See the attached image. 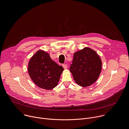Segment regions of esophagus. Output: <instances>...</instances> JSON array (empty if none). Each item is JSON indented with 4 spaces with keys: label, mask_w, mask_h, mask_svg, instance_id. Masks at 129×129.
Here are the masks:
<instances>
[{
    "label": "esophagus",
    "mask_w": 129,
    "mask_h": 129,
    "mask_svg": "<svg viewBox=\"0 0 129 129\" xmlns=\"http://www.w3.org/2000/svg\"><path fill=\"white\" fill-rule=\"evenodd\" d=\"M62 67H63V68L64 69H67V67H68L67 64H65V63L62 64Z\"/></svg>",
    "instance_id": "obj_1"
}]
</instances>
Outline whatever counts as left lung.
I'll return each mask as SVG.
<instances>
[{
    "label": "left lung",
    "instance_id": "left-lung-1",
    "mask_svg": "<svg viewBox=\"0 0 129 129\" xmlns=\"http://www.w3.org/2000/svg\"><path fill=\"white\" fill-rule=\"evenodd\" d=\"M70 71L75 82L87 87L94 83L102 69V61L95 51L86 47L74 54Z\"/></svg>",
    "mask_w": 129,
    "mask_h": 129
}]
</instances>
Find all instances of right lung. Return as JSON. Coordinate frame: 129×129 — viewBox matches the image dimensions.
Segmentation results:
<instances>
[{
  "instance_id": "right-lung-1",
  "label": "right lung",
  "mask_w": 129,
  "mask_h": 129,
  "mask_svg": "<svg viewBox=\"0 0 129 129\" xmlns=\"http://www.w3.org/2000/svg\"><path fill=\"white\" fill-rule=\"evenodd\" d=\"M28 70L31 79L37 86L50 90L57 86L63 69L51 59L48 53L41 50L30 59Z\"/></svg>"
}]
</instances>
